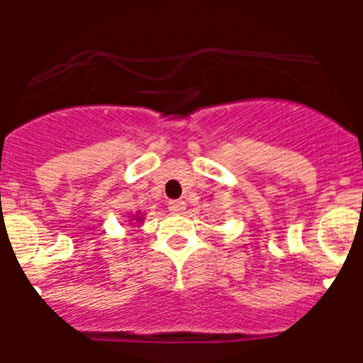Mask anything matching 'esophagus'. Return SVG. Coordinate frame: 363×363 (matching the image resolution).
<instances>
[{
    "instance_id": "34e87169",
    "label": "esophagus",
    "mask_w": 363,
    "mask_h": 363,
    "mask_svg": "<svg viewBox=\"0 0 363 363\" xmlns=\"http://www.w3.org/2000/svg\"><path fill=\"white\" fill-rule=\"evenodd\" d=\"M169 209H171V213L179 214L187 209V203H185L184 200H172V201H169Z\"/></svg>"
}]
</instances>
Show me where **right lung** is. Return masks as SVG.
Segmentation results:
<instances>
[{
  "instance_id": "add662e5",
  "label": "right lung",
  "mask_w": 363,
  "mask_h": 363,
  "mask_svg": "<svg viewBox=\"0 0 363 363\" xmlns=\"http://www.w3.org/2000/svg\"><path fill=\"white\" fill-rule=\"evenodd\" d=\"M130 220H133V223H140V221L143 220V216L140 213H136V214H130ZM133 223H130V225H133Z\"/></svg>"
}]
</instances>
